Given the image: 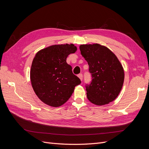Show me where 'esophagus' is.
<instances>
[{"instance_id": "34e87169", "label": "esophagus", "mask_w": 149, "mask_h": 149, "mask_svg": "<svg viewBox=\"0 0 149 149\" xmlns=\"http://www.w3.org/2000/svg\"><path fill=\"white\" fill-rule=\"evenodd\" d=\"M78 77H79V78L81 79V80H83V74L81 73V74H78Z\"/></svg>"}]
</instances>
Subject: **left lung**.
I'll list each match as a JSON object with an SVG mask.
<instances>
[{"label":"left lung","instance_id":"left-lung-1","mask_svg":"<svg viewBox=\"0 0 149 149\" xmlns=\"http://www.w3.org/2000/svg\"><path fill=\"white\" fill-rule=\"evenodd\" d=\"M79 49L92 75L91 83L86 86L88 100L97 106L115 100L124 80V68L118 58L109 48L100 44L81 45Z\"/></svg>","mask_w":149,"mask_h":149}]
</instances>
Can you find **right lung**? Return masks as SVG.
Here are the masks:
<instances>
[{
  "label": "right lung",
  "instance_id": "right-lung-1",
  "mask_svg": "<svg viewBox=\"0 0 149 149\" xmlns=\"http://www.w3.org/2000/svg\"><path fill=\"white\" fill-rule=\"evenodd\" d=\"M77 48L73 44L54 45L37 53L30 70V81L36 95L46 104L57 107L69 100L81 80L66 63Z\"/></svg>",
  "mask_w": 149,
  "mask_h": 149
}]
</instances>
